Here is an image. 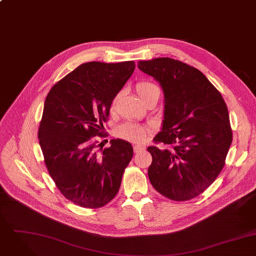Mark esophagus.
Instances as JSON below:
<instances>
[{"mask_svg":"<svg viewBox=\"0 0 256 256\" xmlns=\"http://www.w3.org/2000/svg\"><path fill=\"white\" fill-rule=\"evenodd\" d=\"M144 150H146V148H144V146H134V152L136 154H138V152H144Z\"/></svg>","mask_w":256,"mask_h":256,"instance_id":"34e87169","label":"esophagus"}]
</instances>
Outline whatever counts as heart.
<instances>
[{"label":"heart","instance_id":"obj_1","mask_svg":"<svg viewBox=\"0 0 256 256\" xmlns=\"http://www.w3.org/2000/svg\"><path fill=\"white\" fill-rule=\"evenodd\" d=\"M136 90L138 95L140 97L142 101L146 100L154 92L159 91V89L154 84L146 81L138 82L136 86ZM116 101H118V96L114 97L112 102V108H114ZM116 134L118 138L130 142L134 144H140L146 138L148 134V128L144 126L138 124L136 122H124L120 126H118Z\"/></svg>","mask_w":256,"mask_h":256}]
</instances>
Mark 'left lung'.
Segmentation results:
<instances>
[{
  "label": "left lung",
  "instance_id": "left-lung-1",
  "mask_svg": "<svg viewBox=\"0 0 256 256\" xmlns=\"http://www.w3.org/2000/svg\"><path fill=\"white\" fill-rule=\"evenodd\" d=\"M164 94L161 132L148 146V177L154 189L173 201H188L216 180L232 142L228 106L204 74L179 60L159 57L138 61Z\"/></svg>",
  "mask_w": 256,
  "mask_h": 256
}]
</instances>
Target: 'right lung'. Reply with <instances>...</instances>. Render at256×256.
I'll use <instances>...</instances> for the list:
<instances>
[{
	"label": "right lung",
	"mask_w": 256,
	"mask_h": 256,
	"mask_svg": "<svg viewBox=\"0 0 256 256\" xmlns=\"http://www.w3.org/2000/svg\"><path fill=\"white\" fill-rule=\"evenodd\" d=\"M134 68V61L83 63L57 82L46 99L40 144L56 187L74 204L101 208L118 192L132 146L116 138L99 152L94 136L102 134L112 102Z\"/></svg>",
	"instance_id": "obj_1"
}]
</instances>
